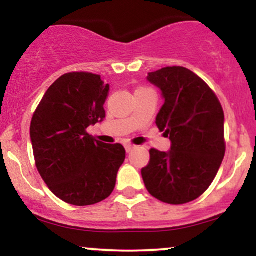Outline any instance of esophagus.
Returning a JSON list of instances; mask_svg holds the SVG:
<instances>
[{
    "label": "esophagus",
    "mask_w": 256,
    "mask_h": 256,
    "mask_svg": "<svg viewBox=\"0 0 256 256\" xmlns=\"http://www.w3.org/2000/svg\"><path fill=\"white\" fill-rule=\"evenodd\" d=\"M134 148H136V146H134V144H130V143H128V144H125V149H126V152H132Z\"/></svg>",
    "instance_id": "esophagus-1"
}]
</instances>
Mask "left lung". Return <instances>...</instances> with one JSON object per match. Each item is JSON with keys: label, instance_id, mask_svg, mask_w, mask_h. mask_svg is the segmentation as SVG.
<instances>
[{"label": "left lung", "instance_id": "left-lung-1", "mask_svg": "<svg viewBox=\"0 0 256 256\" xmlns=\"http://www.w3.org/2000/svg\"><path fill=\"white\" fill-rule=\"evenodd\" d=\"M146 79L165 100L155 122L171 140V150H149L143 182L165 204H188L210 188L222 162L224 110L213 90L185 67H165Z\"/></svg>", "mask_w": 256, "mask_h": 256}]
</instances>
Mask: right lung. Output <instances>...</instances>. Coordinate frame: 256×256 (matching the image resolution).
I'll list each match as a JSON object with an SVG mask.
<instances>
[{
    "label": "right lung",
    "mask_w": 256,
    "mask_h": 256,
    "mask_svg": "<svg viewBox=\"0 0 256 256\" xmlns=\"http://www.w3.org/2000/svg\"><path fill=\"white\" fill-rule=\"evenodd\" d=\"M108 92L110 85L101 76L66 73L46 90L32 116L36 167L52 192L66 204H98L116 188L124 146L106 144L86 132L106 118Z\"/></svg>",
    "instance_id": "add662e5"
}]
</instances>
